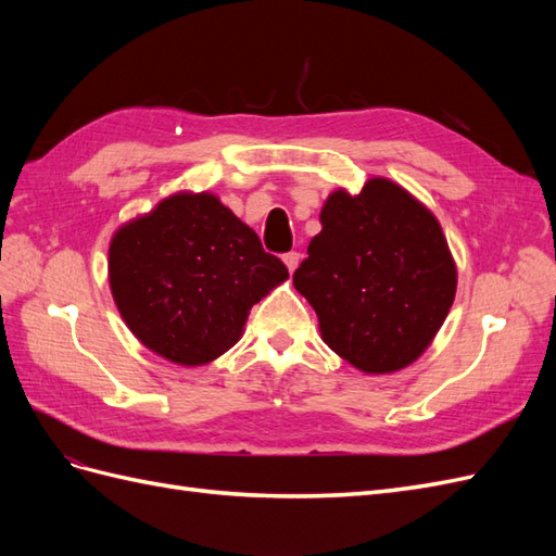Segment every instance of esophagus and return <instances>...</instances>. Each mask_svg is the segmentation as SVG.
<instances>
[{
    "label": "esophagus",
    "instance_id": "34e87169",
    "mask_svg": "<svg viewBox=\"0 0 556 556\" xmlns=\"http://www.w3.org/2000/svg\"><path fill=\"white\" fill-rule=\"evenodd\" d=\"M282 262H285V266H288V271L294 274L299 262H301V255H299V252L292 250V252H288V255H282Z\"/></svg>",
    "mask_w": 556,
    "mask_h": 556
}]
</instances>
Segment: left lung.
I'll return each mask as SVG.
<instances>
[{"label": "left lung", "mask_w": 556, "mask_h": 556, "mask_svg": "<svg viewBox=\"0 0 556 556\" xmlns=\"http://www.w3.org/2000/svg\"><path fill=\"white\" fill-rule=\"evenodd\" d=\"M294 271L323 341L362 374L410 366L443 327L457 264L435 215L390 178L333 190Z\"/></svg>", "instance_id": "left-lung-1"}]
</instances>
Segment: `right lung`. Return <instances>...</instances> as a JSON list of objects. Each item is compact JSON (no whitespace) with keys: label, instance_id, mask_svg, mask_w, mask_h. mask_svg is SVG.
Here are the masks:
<instances>
[{"label":"right lung","instance_id":"obj_1","mask_svg":"<svg viewBox=\"0 0 556 556\" xmlns=\"http://www.w3.org/2000/svg\"><path fill=\"white\" fill-rule=\"evenodd\" d=\"M290 278L260 237L211 192H176L115 229L109 285L137 339L178 366L217 359L250 308Z\"/></svg>","mask_w":556,"mask_h":556}]
</instances>
